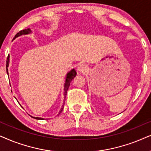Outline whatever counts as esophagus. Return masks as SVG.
<instances>
[{"label": "esophagus", "instance_id": "esophagus-1", "mask_svg": "<svg viewBox=\"0 0 151 151\" xmlns=\"http://www.w3.org/2000/svg\"><path fill=\"white\" fill-rule=\"evenodd\" d=\"M77 70L79 72H86L88 70V67L85 64H81L78 66Z\"/></svg>", "mask_w": 151, "mask_h": 151}]
</instances>
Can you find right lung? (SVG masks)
<instances>
[{"instance_id": "add662e5", "label": "right lung", "mask_w": 151, "mask_h": 151, "mask_svg": "<svg viewBox=\"0 0 151 151\" xmlns=\"http://www.w3.org/2000/svg\"><path fill=\"white\" fill-rule=\"evenodd\" d=\"M31 32H32V31L29 28L21 30V31L18 32L17 35H15V37L13 39V40H14L16 38L18 37H20V36L23 35H28V34H30ZM9 55H8V57L7 58V61H6V71H7V74H8V66H9ZM76 76H77V72H76V70L74 69H72L70 70V71L67 74V75H66L65 84H64V101L63 103L62 108H61V110L59 111V114L61 113V112H62V110H63V109L64 104H65V99L66 98V94H67V91L68 90V88H69V86L70 85V82L72 81V80L74 78L76 77ZM59 114H58V115H59ZM31 116L32 117L35 118V119H42V120L43 119V118H41V117H35V116Z\"/></svg>"}]
</instances>
